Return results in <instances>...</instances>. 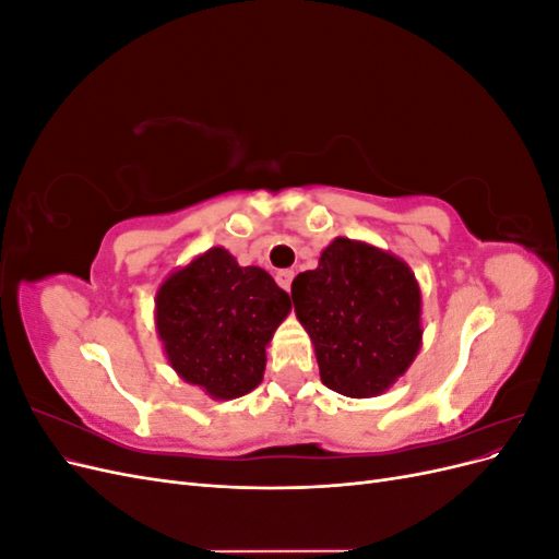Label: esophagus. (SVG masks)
I'll return each mask as SVG.
<instances>
[{
    "instance_id": "obj_1",
    "label": "esophagus",
    "mask_w": 559,
    "mask_h": 559,
    "mask_svg": "<svg viewBox=\"0 0 559 559\" xmlns=\"http://www.w3.org/2000/svg\"><path fill=\"white\" fill-rule=\"evenodd\" d=\"M275 280H277V284L282 286L284 292H289L292 280H294V270H280V273L275 275Z\"/></svg>"
}]
</instances>
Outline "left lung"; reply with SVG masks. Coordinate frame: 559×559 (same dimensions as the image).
<instances>
[{
	"label": "left lung",
	"instance_id": "1",
	"mask_svg": "<svg viewBox=\"0 0 559 559\" xmlns=\"http://www.w3.org/2000/svg\"><path fill=\"white\" fill-rule=\"evenodd\" d=\"M319 378L349 399L384 394L421 347V292L411 265L376 245L335 238L292 284Z\"/></svg>",
	"mask_w": 559,
	"mask_h": 559
}]
</instances>
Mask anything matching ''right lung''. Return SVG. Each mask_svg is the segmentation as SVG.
<instances>
[{
  "mask_svg": "<svg viewBox=\"0 0 559 559\" xmlns=\"http://www.w3.org/2000/svg\"><path fill=\"white\" fill-rule=\"evenodd\" d=\"M292 312L289 294L263 267H242L224 247L167 275L156 292V331L175 373L214 401L263 380L265 347Z\"/></svg>",
  "mask_w": 559,
  "mask_h": 559,
  "instance_id": "add662e5",
  "label": "right lung"
}]
</instances>
